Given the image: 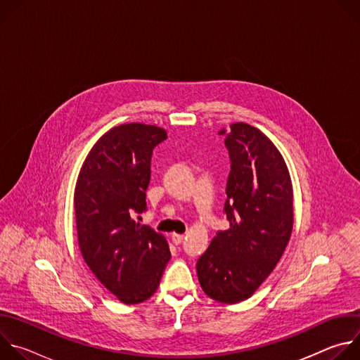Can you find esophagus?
Segmentation results:
<instances>
[{"label":"esophagus","instance_id":"1","mask_svg":"<svg viewBox=\"0 0 360 360\" xmlns=\"http://www.w3.org/2000/svg\"><path fill=\"white\" fill-rule=\"evenodd\" d=\"M171 238H172V242L175 245H181L184 242V235H181V233H172Z\"/></svg>","mask_w":360,"mask_h":360}]
</instances>
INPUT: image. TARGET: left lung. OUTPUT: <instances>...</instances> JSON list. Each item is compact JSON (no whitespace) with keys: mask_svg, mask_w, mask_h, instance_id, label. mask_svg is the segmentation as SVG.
Returning a JSON list of instances; mask_svg holds the SVG:
<instances>
[{"mask_svg":"<svg viewBox=\"0 0 360 360\" xmlns=\"http://www.w3.org/2000/svg\"><path fill=\"white\" fill-rule=\"evenodd\" d=\"M219 135L231 160L224 205L229 229L218 231L196 272L210 297L238 303L279 262L292 233L293 193L282 155L259 129L238 122Z\"/></svg>","mask_w":360,"mask_h":360,"instance_id":"left-lung-1","label":"left lung"}]
</instances>
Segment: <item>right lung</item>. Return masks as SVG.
Masks as SVG:
<instances>
[{
    "mask_svg": "<svg viewBox=\"0 0 360 360\" xmlns=\"http://www.w3.org/2000/svg\"><path fill=\"white\" fill-rule=\"evenodd\" d=\"M167 131L145 124L112 128L94 145L78 175L74 203L84 261L127 304L150 297L171 259L165 238L135 217L146 211L152 150Z\"/></svg>",
    "mask_w": 360,
    "mask_h": 360,
    "instance_id": "add662e5",
    "label": "right lung"
}]
</instances>
